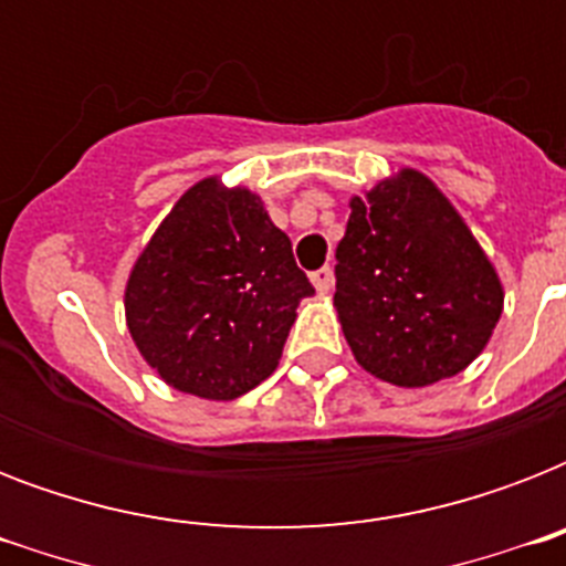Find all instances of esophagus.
<instances>
[{
  "label": "esophagus",
  "instance_id": "1",
  "mask_svg": "<svg viewBox=\"0 0 566 566\" xmlns=\"http://www.w3.org/2000/svg\"><path fill=\"white\" fill-rule=\"evenodd\" d=\"M311 282H314L317 293H328V291H332V284H335L332 266H319L317 273H311Z\"/></svg>",
  "mask_w": 566,
  "mask_h": 566
}]
</instances>
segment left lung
<instances>
[{
    "label": "left lung",
    "instance_id": "left-lung-1",
    "mask_svg": "<svg viewBox=\"0 0 566 566\" xmlns=\"http://www.w3.org/2000/svg\"><path fill=\"white\" fill-rule=\"evenodd\" d=\"M349 208L335 308L355 361L399 387L464 370L491 340L505 293L461 213L417 170Z\"/></svg>",
    "mask_w": 566,
    "mask_h": 566
}]
</instances>
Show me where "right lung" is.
Returning <instances> with one entry per match:
<instances>
[{"label":"right lung","instance_id":"1","mask_svg":"<svg viewBox=\"0 0 566 566\" xmlns=\"http://www.w3.org/2000/svg\"><path fill=\"white\" fill-rule=\"evenodd\" d=\"M311 293L291 238L266 217L261 196L202 179L132 266L126 323L167 385L226 402L273 376Z\"/></svg>","mask_w":566,"mask_h":566}]
</instances>
